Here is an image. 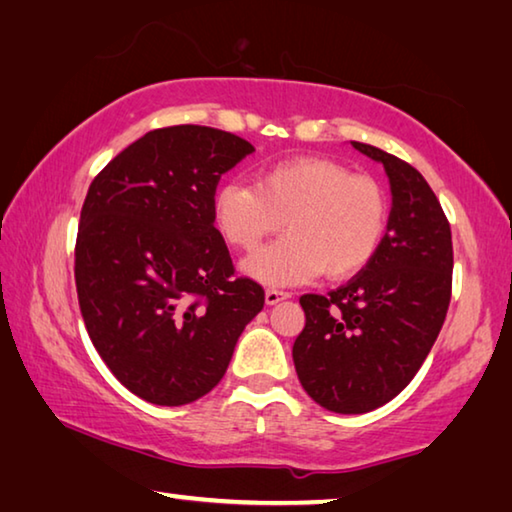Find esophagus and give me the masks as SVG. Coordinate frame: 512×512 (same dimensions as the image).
<instances>
[{"instance_id": "esophagus-1", "label": "esophagus", "mask_w": 512, "mask_h": 512, "mask_svg": "<svg viewBox=\"0 0 512 512\" xmlns=\"http://www.w3.org/2000/svg\"><path fill=\"white\" fill-rule=\"evenodd\" d=\"M283 299H290V292H283V290H265V303L267 306H276V303L283 301Z\"/></svg>"}]
</instances>
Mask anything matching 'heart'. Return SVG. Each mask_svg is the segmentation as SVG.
Masks as SVG:
<instances>
[{
  "mask_svg": "<svg viewBox=\"0 0 512 512\" xmlns=\"http://www.w3.org/2000/svg\"><path fill=\"white\" fill-rule=\"evenodd\" d=\"M211 213L222 238L240 249H254L283 220L288 236L249 256L245 272L267 285H294L315 274L344 279L360 272L387 233L389 202L373 177L301 157L261 170L256 184H220Z\"/></svg>",
  "mask_w": 512,
  "mask_h": 512,
  "instance_id": "b5f03b06",
  "label": "heart"
}]
</instances>
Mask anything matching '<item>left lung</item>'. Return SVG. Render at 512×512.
I'll use <instances>...</instances> for the list:
<instances>
[{
  "mask_svg": "<svg viewBox=\"0 0 512 512\" xmlns=\"http://www.w3.org/2000/svg\"><path fill=\"white\" fill-rule=\"evenodd\" d=\"M380 161L393 206L380 249L337 290L303 294L306 326L292 360L308 396L335 414L387 405L432 351L452 297V231L425 177L407 161L353 141Z\"/></svg>",
  "mask_w": 512,
  "mask_h": 512,
  "instance_id": "1",
  "label": "left lung"
}]
</instances>
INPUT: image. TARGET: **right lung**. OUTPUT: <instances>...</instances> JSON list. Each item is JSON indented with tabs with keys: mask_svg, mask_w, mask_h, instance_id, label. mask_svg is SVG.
Here are the masks:
<instances>
[{
	"mask_svg": "<svg viewBox=\"0 0 512 512\" xmlns=\"http://www.w3.org/2000/svg\"><path fill=\"white\" fill-rule=\"evenodd\" d=\"M254 146L206 125L150 130L94 177L74 249L87 335L125 389L188 405L222 380L265 292L236 276L211 200Z\"/></svg>",
	"mask_w": 512,
	"mask_h": 512,
	"instance_id": "1",
	"label": "right lung"
}]
</instances>
